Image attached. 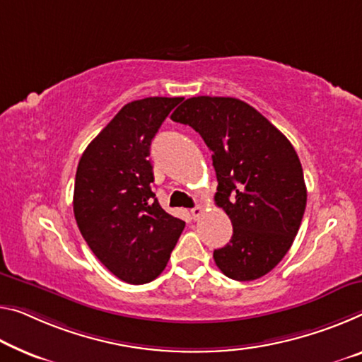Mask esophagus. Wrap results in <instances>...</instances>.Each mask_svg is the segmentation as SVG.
Returning <instances> with one entry per match:
<instances>
[{
    "mask_svg": "<svg viewBox=\"0 0 362 362\" xmlns=\"http://www.w3.org/2000/svg\"><path fill=\"white\" fill-rule=\"evenodd\" d=\"M191 215H192V218H194V220H197L199 216L202 215V207H200V205H197V207L191 209Z\"/></svg>",
    "mask_w": 362,
    "mask_h": 362,
    "instance_id": "34e87169",
    "label": "esophagus"
}]
</instances>
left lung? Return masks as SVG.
Masks as SVG:
<instances>
[{"label": "left lung", "instance_id": "obj_1", "mask_svg": "<svg viewBox=\"0 0 362 362\" xmlns=\"http://www.w3.org/2000/svg\"><path fill=\"white\" fill-rule=\"evenodd\" d=\"M171 119L191 126L212 150L215 204L233 236L214 259L228 278L251 281L269 274L290 251L308 191L296 150L269 119L243 100L192 97Z\"/></svg>", "mask_w": 362, "mask_h": 362}]
</instances>
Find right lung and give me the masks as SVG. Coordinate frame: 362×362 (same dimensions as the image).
Here are the masks:
<instances>
[{
  "mask_svg": "<svg viewBox=\"0 0 362 362\" xmlns=\"http://www.w3.org/2000/svg\"><path fill=\"white\" fill-rule=\"evenodd\" d=\"M181 100L124 105L77 165L72 205L81 235L111 274L132 285L162 274L186 225L155 199L148 160L152 139Z\"/></svg>",
  "mask_w": 362,
  "mask_h": 362,
  "instance_id": "1",
  "label": "right lung"
}]
</instances>
